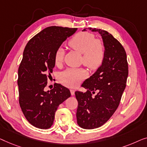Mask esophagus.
<instances>
[{"label": "esophagus", "mask_w": 147, "mask_h": 147, "mask_svg": "<svg viewBox=\"0 0 147 147\" xmlns=\"http://www.w3.org/2000/svg\"><path fill=\"white\" fill-rule=\"evenodd\" d=\"M70 91H71V93L72 96H73V95H74V92H75V90H73V89H71V90H70Z\"/></svg>", "instance_id": "esophagus-1"}]
</instances>
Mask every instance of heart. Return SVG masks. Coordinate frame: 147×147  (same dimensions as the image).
Instances as JSON below:
<instances>
[{"label": "heart", "instance_id": "heart-1", "mask_svg": "<svg viewBox=\"0 0 147 147\" xmlns=\"http://www.w3.org/2000/svg\"><path fill=\"white\" fill-rule=\"evenodd\" d=\"M69 45L78 52L82 53L81 62L86 67L96 70L102 65L105 58V47L100 39H95L93 34L86 32H78L70 39ZM65 50L59 47L55 53V63L60 67L63 63ZM86 72L83 69L71 68L62 72L60 80L69 87H76L85 78Z\"/></svg>", "mask_w": 147, "mask_h": 147}]
</instances>
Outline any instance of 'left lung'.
I'll use <instances>...</instances> for the list:
<instances>
[{"instance_id":"left-lung-1","label":"left lung","mask_w":147,"mask_h":147,"mask_svg":"<svg viewBox=\"0 0 147 147\" xmlns=\"http://www.w3.org/2000/svg\"><path fill=\"white\" fill-rule=\"evenodd\" d=\"M86 29L101 35L106 51L102 65L82 84L86 92H75L78 125L93 129L104 125L117 109L126 87L129 67L125 49L112 34L95 28L83 30ZM94 91L98 93L92 97Z\"/></svg>"}]
</instances>
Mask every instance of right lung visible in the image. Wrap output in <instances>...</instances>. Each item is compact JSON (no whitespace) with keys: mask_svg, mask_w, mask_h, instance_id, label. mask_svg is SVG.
<instances>
[{"mask_svg":"<svg viewBox=\"0 0 147 147\" xmlns=\"http://www.w3.org/2000/svg\"><path fill=\"white\" fill-rule=\"evenodd\" d=\"M77 28L49 26L33 36L26 45L18 71L19 104L26 120L34 127L49 129L59 105L71 96L67 88L56 83L45 91L55 67V53Z\"/></svg>","mask_w":147,"mask_h":147,"instance_id":"right-lung-1","label":"right lung"}]
</instances>
